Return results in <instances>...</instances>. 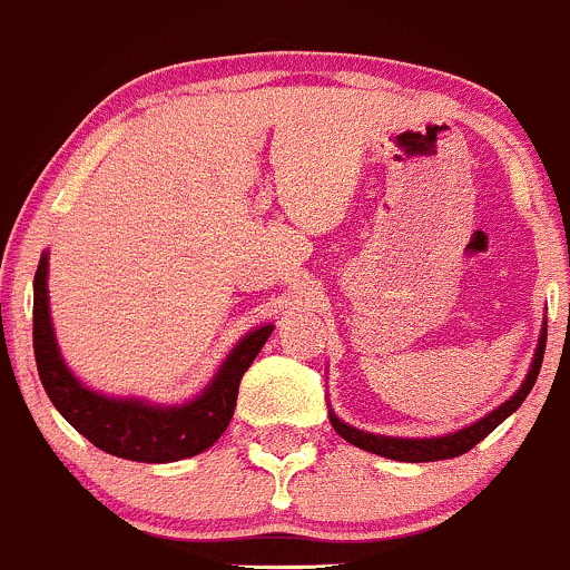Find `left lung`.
Here are the masks:
<instances>
[{"mask_svg":"<svg viewBox=\"0 0 570 570\" xmlns=\"http://www.w3.org/2000/svg\"><path fill=\"white\" fill-rule=\"evenodd\" d=\"M543 350H547V322H543V331H541V338H538L535 357H532V365H530V371H527L522 387H519V391L513 393L511 399L505 401V404H500L494 412H489L487 417H481V421L472 423V426L453 431V434L426 436V440L382 436V434H371V431H361L355 426H346V423H341L338 417L333 415V412H331V423H333L335 434H341L346 442H352L355 448H363V451L376 453V456L395 459V461H415V464H417V461L456 459V456H461V453L472 451V448H475L478 442L483 440V436H489L491 431L500 426V423L505 421L508 415H513V412L522 406V401L527 399V395H530L532 385H535L538 371H541Z\"/></svg>","mask_w":570,"mask_h":570,"instance_id":"1","label":"left lung"}]
</instances>
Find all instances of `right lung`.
I'll use <instances>...</instances> for the list:
<instances>
[{"mask_svg": "<svg viewBox=\"0 0 570 570\" xmlns=\"http://www.w3.org/2000/svg\"><path fill=\"white\" fill-rule=\"evenodd\" d=\"M273 333V325L256 327L237 341L213 382L194 401L175 406L149 404L144 399H114L89 391L73 376L59 355L48 314V254L40 256L35 273V363L40 382L59 415L95 448L111 456L164 464L207 451L229 426L237 406L239 380L256 361L259 350Z\"/></svg>", "mask_w": 570, "mask_h": 570, "instance_id": "add662e5", "label": "right lung"}]
</instances>
